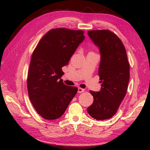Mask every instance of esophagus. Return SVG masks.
Here are the masks:
<instances>
[{
    "label": "esophagus",
    "instance_id": "esophagus-1",
    "mask_svg": "<svg viewBox=\"0 0 150 150\" xmlns=\"http://www.w3.org/2000/svg\"><path fill=\"white\" fill-rule=\"evenodd\" d=\"M84 91H85V90L83 89V88H80V87L78 88V93H82L84 92Z\"/></svg>",
    "mask_w": 150,
    "mask_h": 150
}]
</instances>
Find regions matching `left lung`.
Returning <instances> with one entry per match:
<instances>
[{
    "mask_svg": "<svg viewBox=\"0 0 150 150\" xmlns=\"http://www.w3.org/2000/svg\"><path fill=\"white\" fill-rule=\"evenodd\" d=\"M87 34L99 48L98 75L101 83L100 91H90L94 100L87 112L96 120H104L115 115L126 95L130 65L124 45L113 32L108 30H91Z\"/></svg>",
    "mask_w": 150,
    "mask_h": 150,
    "instance_id": "left-lung-1",
    "label": "left lung"
}]
</instances>
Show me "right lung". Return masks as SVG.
<instances>
[{
  "label": "right lung",
  "mask_w": 150,
  "mask_h": 150,
  "mask_svg": "<svg viewBox=\"0 0 150 150\" xmlns=\"http://www.w3.org/2000/svg\"><path fill=\"white\" fill-rule=\"evenodd\" d=\"M84 32L67 28L47 32L34 50L30 62L27 87L30 101L39 115L55 120L64 114L77 88L63 83L62 68L85 40Z\"/></svg>",
  "instance_id": "1"
}]
</instances>
